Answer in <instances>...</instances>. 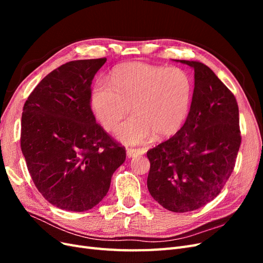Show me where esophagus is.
<instances>
[{"label": "esophagus", "instance_id": "esophagus-1", "mask_svg": "<svg viewBox=\"0 0 263 263\" xmlns=\"http://www.w3.org/2000/svg\"><path fill=\"white\" fill-rule=\"evenodd\" d=\"M145 154V150L144 149H140V148H128L127 149V156L129 158L133 157H137V156H141Z\"/></svg>", "mask_w": 263, "mask_h": 263}]
</instances>
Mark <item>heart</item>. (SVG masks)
I'll return each instance as SVG.
<instances>
[{
  "instance_id": "obj_1",
  "label": "heart",
  "mask_w": 263,
  "mask_h": 263,
  "mask_svg": "<svg viewBox=\"0 0 263 263\" xmlns=\"http://www.w3.org/2000/svg\"><path fill=\"white\" fill-rule=\"evenodd\" d=\"M110 80L112 85L94 87L92 106L102 126L113 130L133 105L135 114L116 130L124 144H144L154 135L170 137L186 121L194 85L185 70L128 62L116 67Z\"/></svg>"
}]
</instances>
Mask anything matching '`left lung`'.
I'll return each instance as SVG.
<instances>
[{"label":"left lung","instance_id":"left-lung-1","mask_svg":"<svg viewBox=\"0 0 263 263\" xmlns=\"http://www.w3.org/2000/svg\"><path fill=\"white\" fill-rule=\"evenodd\" d=\"M194 69L191 108L182 128L147 151L149 193L174 213L213 201L233 173L241 144L236 98L202 62L177 60Z\"/></svg>","mask_w":263,"mask_h":263}]
</instances>
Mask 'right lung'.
<instances>
[{"mask_svg":"<svg viewBox=\"0 0 263 263\" xmlns=\"http://www.w3.org/2000/svg\"><path fill=\"white\" fill-rule=\"evenodd\" d=\"M106 58L74 60L47 74L23 107L21 148L41 194L55 208L89 211L107 194L125 148L95 121L91 84Z\"/></svg>","mask_w":263,"mask_h":263,"instance_id":"right-lung-1","label":"right lung"}]
</instances>
